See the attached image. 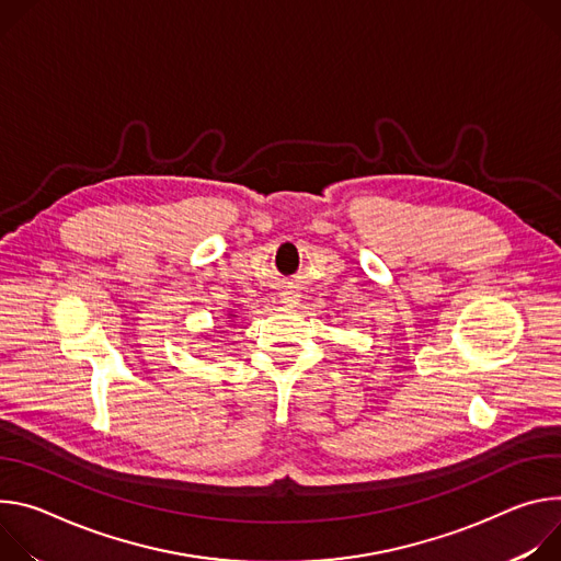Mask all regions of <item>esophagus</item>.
I'll return each instance as SVG.
<instances>
[{
    "instance_id": "obj_1",
    "label": "esophagus",
    "mask_w": 561,
    "mask_h": 561,
    "mask_svg": "<svg viewBox=\"0 0 561 561\" xmlns=\"http://www.w3.org/2000/svg\"><path fill=\"white\" fill-rule=\"evenodd\" d=\"M285 300H289V298H285Z\"/></svg>"
}]
</instances>
